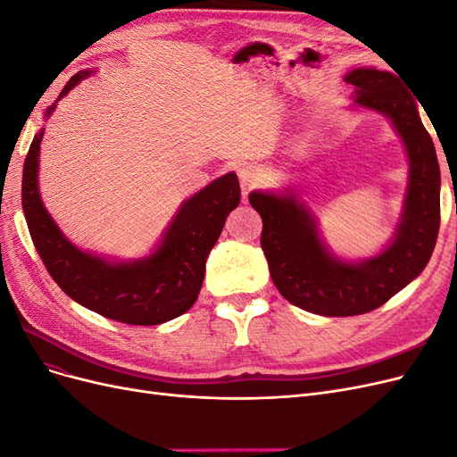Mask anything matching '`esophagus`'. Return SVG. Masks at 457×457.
Masks as SVG:
<instances>
[{
	"instance_id": "1",
	"label": "esophagus",
	"mask_w": 457,
	"mask_h": 457,
	"mask_svg": "<svg viewBox=\"0 0 457 457\" xmlns=\"http://www.w3.org/2000/svg\"><path fill=\"white\" fill-rule=\"evenodd\" d=\"M261 181H262V173L257 168H244L240 171V183H242L244 190L255 188Z\"/></svg>"
}]
</instances>
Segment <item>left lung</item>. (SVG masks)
Instances as JSON below:
<instances>
[{"instance_id": "1", "label": "left lung", "mask_w": 457, "mask_h": 457, "mask_svg": "<svg viewBox=\"0 0 457 457\" xmlns=\"http://www.w3.org/2000/svg\"><path fill=\"white\" fill-rule=\"evenodd\" d=\"M345 81L356 87V104L393 120L408 150L410 187L395 242L378 257L349 265L326 252L312 217L292 195H250L262 219L261 247L274 286L292 305L322 316H356L381 307L425 269L440 227L438 160L416 99L391 72L358 68Z\"/></svg>"}]
</instances>
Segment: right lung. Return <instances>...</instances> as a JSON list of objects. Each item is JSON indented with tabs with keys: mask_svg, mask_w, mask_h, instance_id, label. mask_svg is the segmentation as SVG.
<instances>
[{
	"mask_svg": "<svg viewBox=\"0 0 457 457\" xmlns=\"http://www.w3.org/2000/svg\"><path fill=\"white\" fill-rule=\"evenodd\" d=\"M87 76L89 72L72 76L61 96ZM53 108L54 104L47 116ZM41 135L34 137L24 160L22 210L51 278L79 305L123 324L156 326L187 312L198 299L205 259L225 227L227 215L240 204L238 177L227 173L187 200L158 252L148 259L112 265L68 242L41 204L37 192Z\"/></svg>",
	"mask_w": 457,
	"mask_h": 457,
	"instance_id": "right-lung-1",
	"label": "right lung"
}]
</instances>
